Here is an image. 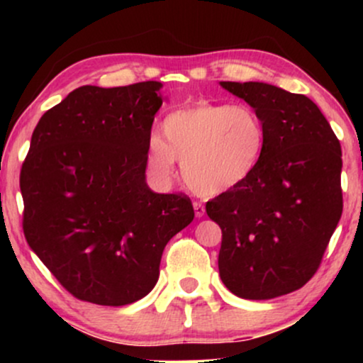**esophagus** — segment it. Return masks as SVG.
Segmentation results:
<instances>
[{
    "instance_id": "34e87169",
    "label": "esophagus",
    "mask_w": 363,
    "mask_h": 363,
    "mask_svg": "<svg viewBox=\"0 0 363 363\" xmlns=\"http://www.w3.org/2000/svg\"><path fill=\"white\" fill-rule=\"evenodd\" d=\"M193 208H194V215L198 216V218H201V216L205 215V205H203L201 201H194Z\"/></svg>"
}]
</instances>
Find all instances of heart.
<instances>
[{
    "label": "heart",
    "mask_w": 363,
    "mask_h": 363,
    "mask_svg": "<svg viewBox=\"0 0 363 363\" xmlns=\"http://www.w3.org/2000/svg\"><path fill=\"white\" fill-rule=\"evenodd\" d=\"M162 140L148 143L147 164L153 176L170 179L176 160L199 194H220L247 181L266 147L261 116L249 106L196 104L170 112L162 123Z\"/></svg>",
    "instance_id": "b5f03b06"
}]
</instances>
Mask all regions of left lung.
I'll return each mask as SVG.
<instances>
[{"label": "left lung", "mask_w": 363, "mask_h": 363, "mask_svg": "<svg viewBox=\"0 0 363 363\" xmlns=\"http://www.w3.org/2000/svg\"><path fill=\"white\" fill-rule=\"evenodd\" d=\"M261 116L266 147L242 184L206 203L222 228L223 285L249 301L302 289L343 211L340 140L309 97L259 82H220Z\"/></svg>", "instance_id": "1"}]
</instances>
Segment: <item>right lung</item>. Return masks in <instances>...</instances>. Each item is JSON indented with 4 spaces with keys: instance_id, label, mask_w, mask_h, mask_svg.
Here are the masks:
<instances>
[{
    "instance_id": "right-lung-1",
    "label": "right lung",
    "mask_w": 363,
    "mask_h": 363,
    "mask_svg": "<svg viewBox=\"0 0 363 363\" xmlns=\"http://www.w3.org/2000/svg\"><path fill=\"white\" fill-rule=\"evenodd\" d=\"M160 82L85 85L49 109L20 170L23 234L78 301L126 306L155 286L165 245L194 218L145 181Z\"/></svg>"
}]
</instances>
